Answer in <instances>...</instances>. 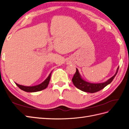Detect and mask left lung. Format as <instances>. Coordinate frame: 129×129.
<instances>
[{
    "instance_id": "8db88e82",
    "label": "left lung",
    "mask_w": 129,
    "mask_h": 129,
    "mask_svg": "<svg viewBox=\"0 0 129 129\" xmlns=\"http://www.w3.org/2000/svg\"><path fill=\"white\" fill-rule=\"evenodd\" d=\"M118 70L119 67L117 68L116 73L113 76L104 83H91L84 80L81 78L79 72L78 71V70L76 68V72H75L73 78H72V81H73V83L75 87H77L79 90L83 91L90 93H94L103 89L105 87L111 83L113 80L114 79L115 75H117Z\"/></svg>"
}]
</instances>
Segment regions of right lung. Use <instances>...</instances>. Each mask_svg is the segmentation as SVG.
Instances as JSON below:
<instances>
[{"mask_svg":"<svg viewBox=\"0 0 129 129\" xmlns=\"http://www.w3.org/2000/svg\"><path fill=\"white\" fill-rule=\"evenodd\" d=\"M51 73H52V72L50 73L48 78H47L43 83H42L39 85H37L33 86H26L21 85H19L17 83H16V84L17 85V86L19 87L20 89H21L22 90H23L26 92H34L39 91L43 90L44 89H46L47 86H48L49 81L50 80V78H51Z\"/></svg>","mask_w":129,"mask_h":129,"instance_id":"1","label":"right lung"}]
</instances>
